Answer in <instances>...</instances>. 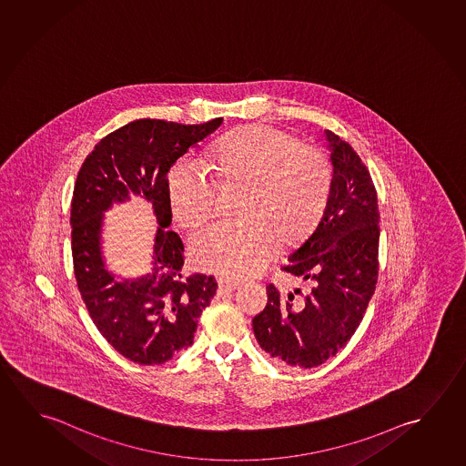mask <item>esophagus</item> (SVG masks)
I'll list each match as a JSON object with an SVG mask.
<instances>
[{
    "label": "esophagus",
    "instance_id": "34e87169",
    "mask_svg": "<svg viewBox=\"0 0 466 466\" xmlns=\"http://www.w3.org/2000/svg\"><path fill=\"white\" fill-rule=\"evenodd\" d=\"M239 289V283H237V281H218V289H220V293H231V291H235V289Z\"/></svg>",
    "mask_w": 466,
    "mask_h": 466
}]
</instances>
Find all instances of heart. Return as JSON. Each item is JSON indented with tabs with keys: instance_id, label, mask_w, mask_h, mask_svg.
<instances>
[{
	"instance_id": "1",
	"label": "heart",
	"mask_w": 466,
	"mask_h": 466,
	"mask_svg": "<svg viewBox=\"0 0 466 466\" xmlns=\"http://www.w3.org/2000/svg\"><path fill=\"white\" fill-rule=\"evenodd\" d=\"M220 185L239 183L241 218L218 222L192 239L191 258L206 272L231 280L260 274L272 258L279 237H304L324 212L332 173L318 148L266 125L243 126L214 147ZM168 199L181 227L194 229L215 214L217 183L204 163L183 160L168 175Z\"/></svg>"
}]
</instances>
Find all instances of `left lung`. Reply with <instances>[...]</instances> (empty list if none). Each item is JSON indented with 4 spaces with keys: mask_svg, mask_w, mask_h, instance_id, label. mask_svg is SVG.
<instances>
[{
    "mask_svg": "<svg viewBox=\"0 0 466 466\" xmlns=\"http://www.w3.org/2000/svg\"><path fill=\"white\" fill-rule=\"evenodd\" d=\"M324 133L333 167L329 200L283 267L308 287L283 295L268 285L266 309L252 319L267 355L280 366L303 370L347 345L374 295L379 268V208L370 171L348 142Z\"/></svg>",
    "mask_w": 466,
    "mask_h": 466,
    "instance_id": "8db88e82",
    "label": "left lung"
}]
</instances>
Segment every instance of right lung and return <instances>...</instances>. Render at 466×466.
Here are the masks:
<instances>
[{
  "mask_svg": "<svg viewBox=\"0 0 466 466\" xmlns=\"http://www.w3.org/2000/svg\"><path fill=\"white\" fill-rule=\"evenodd\" d=\"M136 119L108 134L82 163L71 202L76 281L98 332L137 364H162L191 347L202 310L217 291L210 275L185 277V246L171 225L167 173L189 148L218 129ZM131 195L147 199L157 218L151 272L125 279L104 262V212Z\"/></svg>",
  "mask_w": 466,
  "mask_h": 466,
  "instance_id": "1",
  "label": "right lung"
}]
</instances>
